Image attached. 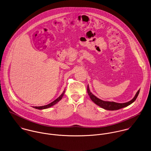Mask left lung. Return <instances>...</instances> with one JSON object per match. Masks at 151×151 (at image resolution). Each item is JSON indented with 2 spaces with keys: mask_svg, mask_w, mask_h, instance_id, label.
Returning a JSON list of instances; mask_svg holds the SVG:
<instances>
[{
  "mask_svg": "<svg viewBox=\"0 0 151 151\" xmlns=\"http://www.w3.org/2000/svg\"><path fill=\"white\" fill-rule=\"evenodd\" d=\"M139 91H140V89H139L137 93L135 94V96L131 100H130L128 102H126V103H116L114 101H104V100H102L97 98L96 96H95L93 94L91 93V92L89 89V85H88V88H87V91H88V94H89L91 100L97 106H100V107H101L105 110H119L120 109L130 105L134 101H135V100L137 98V97L139 94Z\"/></svg>",
  "mask_w": 151,
  "mask_h": 151,
  "instance_id": "8db88e82",
  "label": "left lung"
}]
</instances>
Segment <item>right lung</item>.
<instances>
[{
  "mask_svg": "<svg viewBox=\"0 0 151 151\" xmlns=\"http://www.w3.org/2000/svg\"><path fill=\"white\" fill-rule=\"evenodd\" d=\"M65 92V89L62 92V93L60 94V96L59 97H58L56 100H55L54 101H53L52 102H51V103L47 104V105H45V106H40V107H33L34 109H38V110H42V109H48L49 107H51V106H53L54 105H55V104H57L58 101H60V100L62 99L64 93Z\"/></svg>",
  "mask_w": 151,
  "mask_h": 151,
  "instance_id": "obj_1",
  "label": "right lung"
}]
</instances>
